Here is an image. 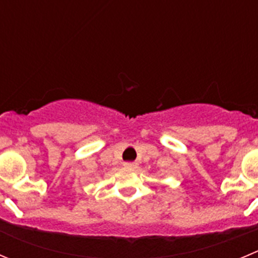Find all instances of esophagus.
Instances as JSON below:
<instances>
[{
  "label": "esophagus",
  "instance_id": "esophagus-1",
  "mask_svg": "<svg viewBox=\"0 0 258 258\" xmlns=\"http://www.w3.org/2000/svg\"><path fill=\"white\" fill-rule=\"evenodd\" d=\"M124 167L129 168V170H134V168L138 167V163H136V162H125Z\"/></svg>",
  "mask_w": 258,
  "mask_h": 258
}]
</instances>
